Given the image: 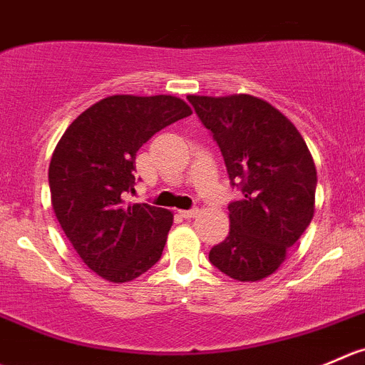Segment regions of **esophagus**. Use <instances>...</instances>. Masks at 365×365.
<instances>
[{"label": "esophagus", "mask_w": 365, "mask_h": 365, "mask_svg": "<svg viewBox=\"0 0 365 365\" xmlns=\"http://www.w3.org/2000/svg\"><path fill=\"white\" fill-rule=\"evenodd\" d=\"M197 214H200V210H197V208H190V210H180V215H182V217H185V219L196 217Z\"/></svg>", "instance_id": "1"}]
</instances>
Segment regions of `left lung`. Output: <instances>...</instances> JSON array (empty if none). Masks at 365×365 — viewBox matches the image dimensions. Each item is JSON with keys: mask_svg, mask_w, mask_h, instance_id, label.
Returning <instances> with one entry per match:
<instances>
[{"mask_svg": "<svg viewBox=\"0 0 365 365\" xmlns=\"http://www.w3.org/2000/svg\"><path fill=\"white\" fill-rule=\"evenodd\" d=\"M225 158L233 187L230 233L208 253L212 265L239 282L277 271L314 217L317 171L296 126L260 98L187 96Z\"/></svg>", "mask_w": 365, "mask_h": 365, "instance_id": "1", "label": "left lung"}]
</instances>
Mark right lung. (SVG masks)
I'll list each match as a JSON object with an SVG mask.
<instances>
[{"label":"right lung","mask_w":365,"mask_h":365,"mask_svg":"<svg viewBox=\"0 0 365 365\" xmlns=\"http://www.w3.org/2000/svg\"><path fill=\"white\" fill-rule=\"evenodd\" d=\"M190 114L175 96L118 94L81 112L56 144L48 173L53 210L98 277L123 284L160 260L173 214L126 197L135 192L139 148Z\"/></svg>","instance_id":"add662e5"}]
</instances>
